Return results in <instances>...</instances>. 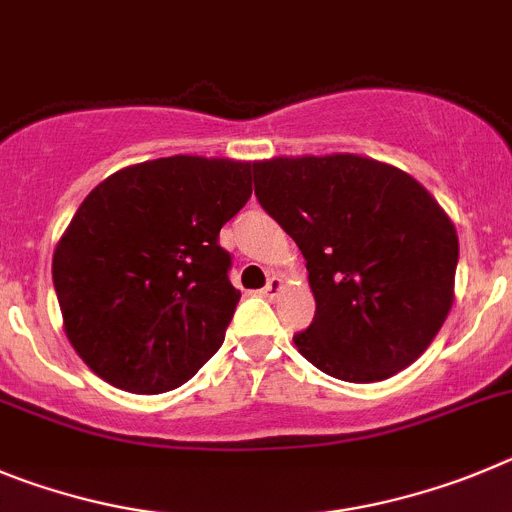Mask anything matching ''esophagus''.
<instances>
[{"instance_id": "obj_1", "label": "esophagus", "mask_w": 512, "mask_h": 512, "mask_svg": "<svg viewBox=\"0 0 512 512\" xmlns=\"http://www.w3.org/2000/svg\"><path fill=\"white\" fill-rule=\"evenodd\" d=\"M280 290H283V280H280L278 275H273V278H267V285L262 288V296L273 301V298H278Z\"/></svg>"}]
</instances>
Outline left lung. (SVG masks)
<instances>
[{"label": "left lung", "instance_id": "obj_1", "mask_svg": "<svg viewBox=\"0 0 512 512\" xmlns=\"http://www.w3.org/2000/svg\"><path fill=\"white\" fill-rule=\"evenodd\" d=\"M255 196L306 257L316 313L298 352L344 382L416 362L454 301L457 229L416 178L359 155L255 163Z\"/></svg>", "mask_w": 512, "mask_h": 512}]
</instances>
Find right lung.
Wrapping results in <instances>:
<instances>
[{"instance_id": "1", "label": "right lung", "mask_w": 512, "mask_h": 512, "mask_svg": "<svg viewBox=\"0 0 512 512\" xmlns=\"http://www.w3.org/2000/svg\"><path fill=\"white\" fill-rule=\"evenodd\" d=\"M255 163L199 155L117 170L78 206L53 285L78 357L127 393L191 380L239 303L219 229L252 196Z\"/></svg>"}]
</instances>
